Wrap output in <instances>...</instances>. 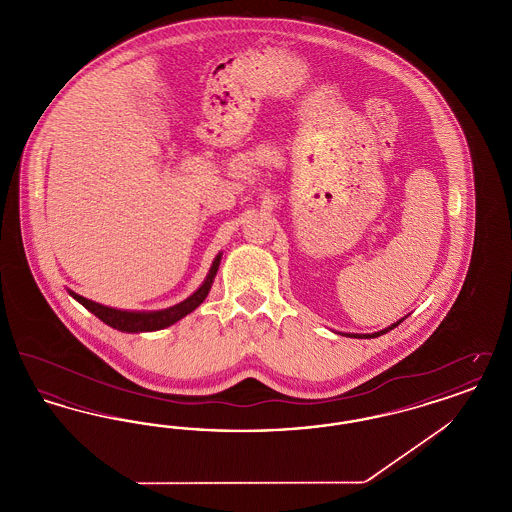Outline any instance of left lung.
I'll use <instances>...</instances> for the list:
<instances>
[{
  "mask_svg": "<svg viewBox=\"0 0 512 512\" xmlns=\"http://www.w3.org/2000/svg\"><path fill=\"white\" fill-rule=\"evenodd\" d=\"M403 322V318L399 320V322H395V324H391V326H388V328H384V330H380V332H374V334H345V336H349V338H378V336H382V334H386V332H390V330H393L395 326H399Z\"/></svg>",
  "mask_w": 512,
  "mask_h": 512,
  "instance_id": "8db88e82",
  "label": "left lung"
}]
</instances>
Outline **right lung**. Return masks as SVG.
<instances>
[{
	"mask_svg": "<svg viewBox=\"0 0 512 512\" xmlns=\"http://www.w3.org/2000/svg\"><path fill=\"white\" fill-rule=\"evenodd\" d=\"M220 257H222V253L215 257L211 270H209L205 282L199 286V290H195L182 303L169 307V309H163V311H121V309L99 305L96 301L86 299V297L71 292V290H69V293L73 295L80 305H84L90 313H94L99 320H103L105 324H109L115 330H121V332H153V330H163V328L171 326L174 322H178L180 318L190 315L192 311H195L205 301L207 293H209L211 286H213V280L217 276Z\"/></svg>",
	"mask_w": 512,
	"mask_h": 512,
	"instance_id": "right-lung-1",
	"label": "right lung"
}]
</instances>
